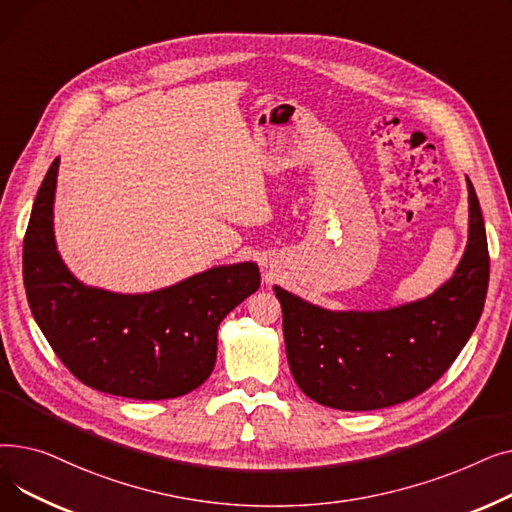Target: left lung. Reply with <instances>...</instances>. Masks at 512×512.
Listing matches in <instances>:
<instances>
[{"label": "left lung", "mask_w": 512, "mask_h": 512, "mask_svg": "<svg viewBox=\"0 0 512 512\" xmlns=\"http://www.w3.org/2000/svg\"><path fill=\"white\" fill-rule=\"evenodd\" d=\"M469 240L454 276L427 299L384 311H330L274 286L294 382L340 411L398 405L436 384L463 351L486 303L490 255L475 188Z\"/></svg>", "instance_id": "1"}]
</instances>
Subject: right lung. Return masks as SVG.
Instances as JSON below:
<instances>
[{
	"label": "right lung",
	"mask_w": 512,
	"mask_h": 512,
	"mask_svg": "<svg viewBox=\"0 0 512 512\" xmlns=\"http://www.w3.org/2000/svg\"><path fill=\"white\" fill-rule=\"evenodd\" d=\"M60 157L53 159L24 234L26 299L53 353L85 386L137 400L199 388L218 357L222 319L259 284L253 261L211 267L147 294H118L78 282L53 236Z\"/></svg>",
	"instance_id": "right-lung-1"
}]
</instances>
